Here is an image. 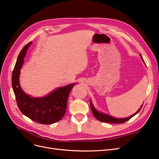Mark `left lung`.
Masks as SVG:
<instances>
[{
  "label": "left lung",
  "mask_w": 159,
  "mask_h": 159,
  "mask_svg": "<svg viewBox=\"0 0 159 159\" xmlns=\"http://www.w3.org/2000/svg\"><path fill=\"white\" fill-rule=\"evenodd\" d=\"M141 57L142 58L143 62H144V60H143V57L141 55H140ZM145 63V62H144ZM143 105L141 106L140 108L137 110V111L136 112V113H135L134 114H133L132 116H129V117H126V118H116V117H114L112 116H110L109 115L107 114H103V113H100V112L97 111L95 108L93 106V104H92V102L90 101V107H91V110H92V112H93V114L94 115V116L96 117V118L100 121H102V122H106V123H110V124H123V123H124L127 121H128L129 120H130L132 117H134L135 115H136L138 112H139L141 107H142Z\"/></svg>",
  "instance_id": "1"
}]
</instances>
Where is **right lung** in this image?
<instances>
[{"mask_svg":"<svg viewBox=\"0 0 159 159\" xmlns=\"http://www.w3.org/2000/svg\"><path fill=\"white\" fill-rule=\"evenodd\" d=\"M31 42L25 45L19 53L12 75V86L18 108L32 120L41 124H52L60 121L65 114L67 100L75 83L60 87L42 98H33L25 94L19 83L20 69Z\"/></svg>","mask_w":159,"mask_h":159,"instance_id":"obj_1","label":"right lung"}]
</instances>
